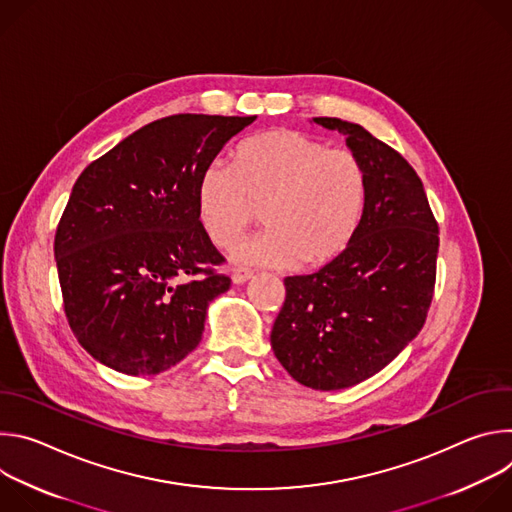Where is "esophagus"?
Listing matches in <instances>:
<instances>
[{
	"label": "esophagus",
	"mask_w": 512,
	"mask_h": 512,
	"mask_svg": "<svg viewBox=\"0 0 512 512\" xmlns=\"http://www.w3.org/2000/svg\"><path fill=\"white\" fill-rule=\"evenodd\" d=\"M251 277H253V271H249V269H245V267H237V269L231 271V279H233L235 285H243V283H247Z\"/></svg>",
	"instance_id": "obj_1"
}]
</instances>
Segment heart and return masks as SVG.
Listing matches in <instances>:
<instances>
[{
	"label": "heart",
	"instance_id": "heart-1",
	"mask_svg": "<svg viewBox=\"0 0 512 512\" xmlns=\"http://www.w3.org/2000/svg\"><path fill=\"white\" fill-rule=\"evenodd\" d=\"M369 200L367 168L356 154L296 129L243 141L233 160L204 168L198 221L218 249H233L255 223L265 231L241 245L237 263L289 269L324 267L352 243Z\"/></svg>",
	"mask_w": 512,
	"mask_h": 512
}]
</instances>
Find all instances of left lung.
I'll return each mask as SVG.
<instances>
[{"mask_svg": "<svg viewBox=\"0 0 512 512\" xmlns=\"http://www.w3.org/2000/svg\"><path fill=\"white\" fill-rule=\"evenodd\" d=\"M346 135L369 176V200L348 249L312 275L285 277L271 330L283 369L316 391L371 379L419 334L433 298L437 223L415 170L358 123L314 117Z\"/></svg>", "mask_w": 512, "mask_h": 512, "instance_id": "1", "label": "left lung"}]
</instances>
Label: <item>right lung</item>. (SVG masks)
Masks as SVG:
<instances>
[{
    "label": "right lung",
    "instance_id": "add662e5",
    "mask_svg": "<svg viewBox=\"0 0 512 512\" xmlns=\"http://www.w3.org/2000/svg\"><path fill=\"white\" fill-rule=\"evenodd\" d=\"M257 117L182 113L143 125L85 168L56 229L64 312L105 367L139 377L178 364L229 289L223 255L196 214V188L229 139ZM204 274V278H196Z\"/></svg>",
    "mask_w": 512,
    "mask_h": 512
}]
</instances>
